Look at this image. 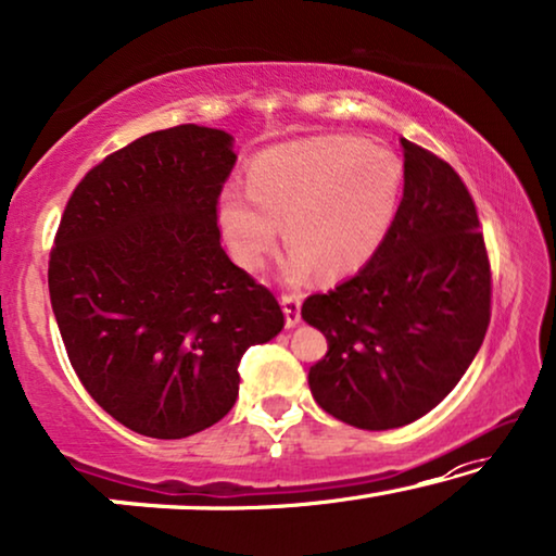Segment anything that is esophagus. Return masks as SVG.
<instances>
[{
  "mask_svg": "<svg viewBox=\"0 0 556 556\" xmlns=\"http://www.w3.org/2000/svg\"><path fill=\"white\" fill-rule=\"evenodd\" d=\"M280 303H283L286 326L293 329V326L301 321V293H283L280 295Z\"/></svg>",
  "mask_w": 556,
  "mask_h": 556,
  "instance_id": "obj_1",
  "label": "esophagus"
}]
</instances>
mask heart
<instances>
[{
    "mask_svg": "<svg viewBox=\"0 0 556 556\" xmlns=\"http://www.w3.org/2000/svg\"><path fill=\"white\" fill-rule=\"evenodd\" d=\"M397 154L379 143L324 136L280 143L253 159L245 189L219 197V225L235 261L265 263L286 223L288 276L344 278L364 268L394 223L402 194Z\"/></svg>",
    "mask_w": 556,
    "mask_h": 556,
    "instance_id": "1",
    "label": "heart"
}]
</instances>
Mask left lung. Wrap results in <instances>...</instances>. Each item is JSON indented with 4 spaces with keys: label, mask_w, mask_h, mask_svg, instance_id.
<instances>
[{
    "label": "left lung",
    "mask_w": 556,
    "mask_h": 556,
    "mask_svg": "<svg viewBox=\"0 0 556 556\" xmlns=\"http://www.w3.org/2000/svg\"><path fill=\"white\" fill-rule=\"evenodd\" d=\"M405 192L387 238L354 278L311 293L301 316L329 341L308 371L337 420L390 430L443 402L483 344L491 261L458 172L402 139Z\"/></svg>",
    "instance_id": "left-lung-1"
}]
</instances>
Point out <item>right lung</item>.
Returning a JSON list of instances; mask_svg holds the SVG:
<instances>
[{
	"mask_svg": "<svg viewBox=\"0 0 556 556\" xmlns=\"http://www.w3.org/2000/svg\"><path fill=\"white\" fill-rule=\"evenodd\" d=\"M232 136L181 124L98 162L73 189L48 286L80 384L113 420L179 440L230 413L240 359L283 329L270 288L219 245Z\"/></svg>",
	"mask_w": 556,
	"mask_h": 556,
	"instance_id": "obj_1",
	"label": "right lung"
}]
</instances>
